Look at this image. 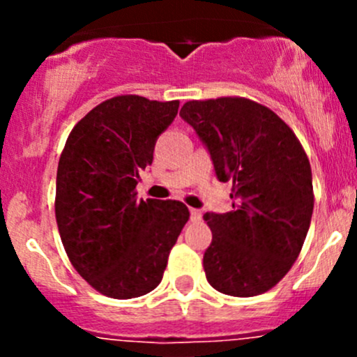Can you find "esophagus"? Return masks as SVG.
<instances>
[{
    "instance_id": "esophagus-1",
    "label": "esophagus",
    "mask_w": 357,
    "mask_h": 357,
    "mask_svg": "<svg viewBox=\"0 0 357 357\" xmlns=\"http://www.w3.org/2000/svg\"><path fill=\"white\" fill-rule=\"evenodd\" d=\"M190 219H192V221H200L202 212L199 208H190Z\"/></svg>"
}]
</instances>
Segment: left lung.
<instances>
[{"label":"left lung","instance_id":"1","mask_svg":"<svg viewBox=\"0 0 357 357\" xmlns=\"http://www.w3.org/2000/svg\"><path fill=\"white\" fill-rule=\"evenodd\" d=\"M179 115L211 153L219 181H233V211L204 215L212 231L207 282L233 297L264 294L289 273L311 225L307 155L289 126L252 100H193Z\"/></svg>","mask_w":357,"mask_h":357}]
</instances>
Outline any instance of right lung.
<instances>
[{
	"label": "right lung",
	"instance_id": "obj_1",
	"mask_svg": "<svg viewBox=\"0 0 357 357\" xmlns=\"http://www.w3.org/2000/svg\"><path fill=\"white\" fill-rule=\"evenodd\" d=\"M178 109V100L115 96L74 126L60 155V238L75 271L107 297L132 298L155 289L190 218L181 202L136 200L135 192Z\"/></svg>",
	"mask_w": 357,
	"mask_h": 357
}]
</instances>
